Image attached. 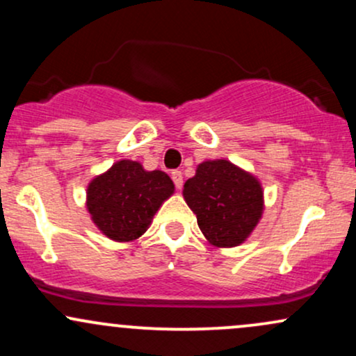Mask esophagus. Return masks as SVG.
<instances>
[{
    "mask_svg": "<svg viewBox=\"0 0 356 356\" xmlns=\"http://www.w3.org/2000/svg\"><path fill=\"white\" fill-rule=\"evenodd\" d=\"M170 177H172L175 187H177V189H181L182 182H184V177H182L181 170H172V172H170Z\"/></svg>",
    "mask_w": 356,
    "mask_h": 356,
    "instance_id": "obj_1",
    "label": "esophagus"
}]
</instances>
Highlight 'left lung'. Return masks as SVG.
<instances>
[{"mask_svg": "<svg viewBox=\"0 0 356 356\" xmlns=\"http://www.w3.org/2000/svg\"><path fill=\"white\" fill-rule=\"evenodd\" d=\"M184 199L202 234L219 248L243 243L263 212L259 182L227 161L202 162L194 177L184 184Z\"/></svg>", "mask_w": 356, "mask_h": 356, "instance_id": "1", "label": "left lung"}]
</instances>
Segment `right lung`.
I'll list each match as a JSON object with an SVG mask.
<instances>
[{"mask_svg": "<svg viewBox=\"0 0 356 356\" xmlns=\"http://www.w3.org/2000/svg\"><path fill=\"white\" fill-rule=\"evenodd\" d=\"M172 192L174 184L165 172H147L138 162L120 161L90 182L87 207L105 236L120 243L134 241L144 234Z\"/></svg>", "mask_w": 356, "mask_h": 356, "instance_id": "right-lung-1", "label": "right lung"}]
</instances>
